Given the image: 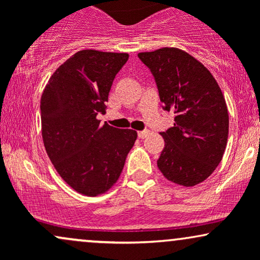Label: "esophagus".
Segmentation results:
<instances>
[{
  "mask_svg": "<svg viewBox=\"0 0 260 260\" xmlns=\"http://www.w3.org/2000/svg\"><path fill=\"white\" fill-rule=\"evenodd\" d=\"M149 134H150V132H149V131H147V129H145V131H139L138 137H139L140 139H144L145 137L149 136Z\"/></svg>",
  "mask_w": 260,
  "mask_h": 260,
  "instance_id": "1",
  "label": "esophagus"
}]
</instances>
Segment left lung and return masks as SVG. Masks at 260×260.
Listing matches in <instances>:
<instances>
[{
    "label": "left lung",
    "instance_id": "obj_1",
    "mask_svg": "<svg viewBox=\"0 0 260 260\" xmlns=\"http://www.w3.org/2000/svg\"><path fill=\"white\" fill-rule=\"evenodd\" d=\"M174 127L161 132L165 148L157 168L169 181L192 187L214 172L229 137V112L219 84L198 59L176 47L140 52Z\"/></svg>",
    "mask_w": 260,
    "mask_h": 260
}]
</instances>
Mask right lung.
<instances>
[{
  "instance_id": "right-lung-1",
  "label": "right lung",
  "mask_w": 260,
  "mask_h": 260,
  "mask_svg": "<svg viewBox=\"0 0 260 260\" xmlns=\"http://www.w3.org/2000/svg\"><path fill=\"white\" fill-rule=\"evenodd\" d=\"M128 53L82 50L52 74L40 101L41 132L50 160L77 192L95 197L116 183L137 132L105 123L106 101Z\"/></svg>"
}]
</instances>
